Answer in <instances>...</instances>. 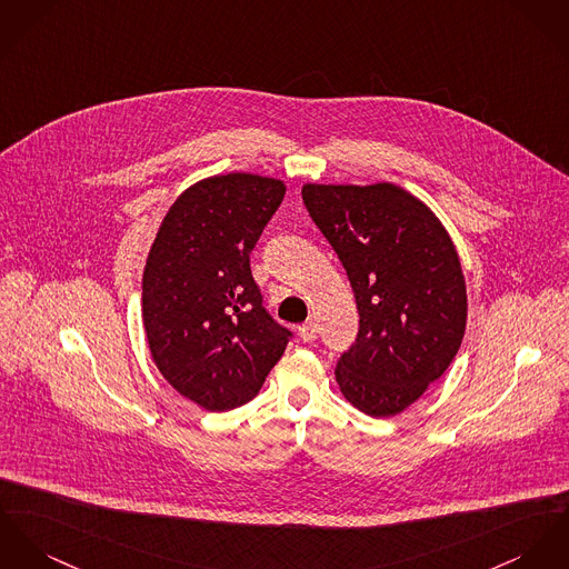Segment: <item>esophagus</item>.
<instances>
[{
    "label": "esophagus",
    "mask_w": 569,
    "mask_h": 569,
    "mask_svg": "<svg viewBox=\"0 0 569 569\" xmlns=\"http://www.w3.org/2000/svg\"><path fill=\"white\" fill-rule=\"evenodd\" d=\"M299 336L303 342H313L318 338V331H316V325L313 322H306L303 327H299Z\"/></svg>",
    "instance_id": "esophagus-1"
}]
</instances>
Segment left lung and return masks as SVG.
I'll list each match as a JSON object with an SVG mask.
<instances>
[{"label": "left lung", "mask_w": 569, "mask_h": 569, "mask_svg": "<svg viewBox=\"0 0 569 569\" xmlns=\"http://www.w3.org/2000/svg\"><path fill=\"white\" fill-rule=\"evenodd\" d=\"M303 203L349 274L359 311L336 381L350 405L390 418L446 372L461 347L468 295L436 212L390 183H306Z\"/></svg>", "instance_id": "obj_1"}]
</instances>
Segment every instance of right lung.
Listing matches in <instances>:
<instances>
[{"mask_svg": "<svg viewBox=\"0 0 569 569\" xmlns=\"http://www.w3.org/2000/svg\"><path fill=\"white\" fill-rule=\"evenodd\" d=\"M286 183L227 173L188 186L160 222L142 272L151 357L183 398L229 411L260 392L290 331L262 307L249 253Z\"/></svg>", "mask_w": 569, "mask_h": 569, "instance_id": "1", "label": "right lung"}]
</instances>
